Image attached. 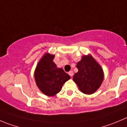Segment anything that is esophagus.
Masks as SVG:
<instances>
[{
	"label": "esophagus",
	"mask_w": 127,
	"mask_h": 127,
	"mask_svg": "<svg viewBox=\"0 0 127 127\" xmlns=\"http://www.w3.org/2000/svg\"><path fill=\"white\" fill-rule=\"evenodd\" d=\"M68 74H69V75L70 76H71V77H72V76L74 75V72H73V71H70L69 72H68Z\"/></svg>",
	"instance_id": "obj_1"
}]
</instances>
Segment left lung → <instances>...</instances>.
Here are the masks:
<instances>
[{"label": "left lung", "instance_id": "left-lung-1", "mask_svg": "<svg viewBox=\"0 0 127 127\" xmlns=\"http://www.w3.org/2000/svg\"><path fill=\"white\" fill-rule=\"evenodd\" d=\"M78 72L73 76V81L80 91L86 94H92L100 87L104 72L101 66L91 55H84L76 66Z\"/></svg>", "mask_w": 127, "mask_h": 127}]
</instances>
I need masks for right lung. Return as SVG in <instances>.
Returning a JSON list of instances; mask_svg holds the SVG:
<instances>
[{
  "instance_id": "1",
  "label": "right lung",
  "mask_w": 127,
  "mask_h": 127,
  "mask_svg": "<svg viewBox=\"0 0 127 127\" xmlns=\"http://www.w3.org/2000/svg\"><path fill=\"white\" fill-rule=\"evenodd\" d=\"M55 55L45 53L35 71V80L39 89L46 95L53 96L61 91L63 85L70 76L53 62Z\"/></svg>"
}]
</instances>
